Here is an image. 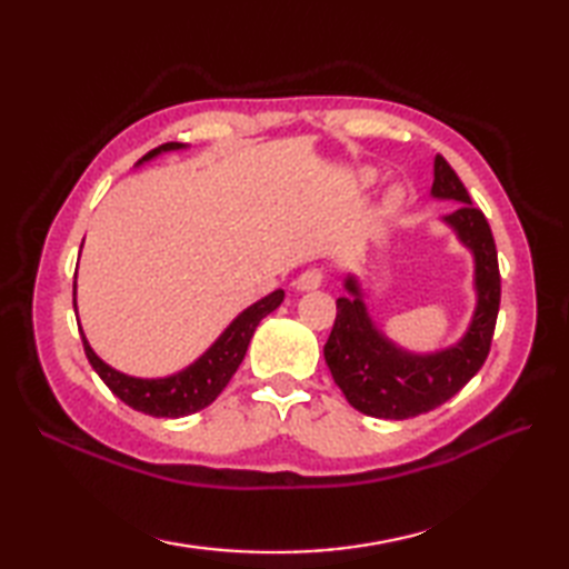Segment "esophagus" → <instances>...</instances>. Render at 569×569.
Here are the masks:
<instances>
[{
  "label": "esophagus",
  "instance_id": "obj_1",
  "mask_svg": "<svg viewBox=\"0 0 569 569\" xmlns=\"http://www.w3.org/2000/svg\"><path fill=\"white\" fill-rule=\"evenodd\" d=\"M322 281H325L322 269H306L303 273L298 276L296 288H298V291H316V288L322 286Z\"/></svg>",
  "mask_w": 569,
  "mask_h": 569
}]
</instances>
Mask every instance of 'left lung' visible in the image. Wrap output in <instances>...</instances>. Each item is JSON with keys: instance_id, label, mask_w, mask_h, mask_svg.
I'll use <instances>...</instances> for the list:
<instances>
[{"instance_id": "left-lung-1", "label": "left lung", "mask_w": 569, "mask_h": 569, "mask_svg": "<svg viewBox=\"0 0 569 569\" xmlns=\"http://www.w3.org/2000/svg\"><path fill=\"white\" fill-rule=\"evenodd\" d=\"M432 198L462 202L442 220L475 253L477 310L457 345L432 355H413L396 347L371 322L361 288L347 276L349 296L337 298V318L325 345V361L349 406L371 418L403 420L442 406L465 389L485 365L491 349L501 303L497 244L485 212L471 204L462 180L442 156H435Z\"/></svg>"}]
</instances>
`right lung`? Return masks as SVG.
Instances as JSON below:
<instances>
[{
  "label": "right lung",
  "instance_id": "1",
  "mask_svg": "<svg viewBox=\"0 0 569 569\" xmlns=\"http://www.w3.org/2000/svg\"><path fill=\"white\" fill-rule=\"evenodd\" d=\"M176 149H183V143L178 141L161 143L159 149L149 151L141 161H149L153 156H159L163 151H176ZM283 296L286 293L278 288V291H273L271 296L261 298L259 303L249 306L241 316H237V320L229 325L220 337H217V342L208 349V352H204L198 361H192L188 369L173 373V377H166V379L127 377V373L104 365V361L92 352V347L80 332L84 357H88L92 369L100 373V379L107 383V389H110L117 398H122L129 408L141 410V413L153 416V418H183L190 413H198V410L210 406L214 398L222 393V389L229 383V379L234 377L241 359L247 355L253 330L259 328V322L269 316V312H273L283 303ZM72 308H76V283H72Z\"/></svg>",
  "mask_w": 569,
  "mask_h": 569
}]
</instances>
